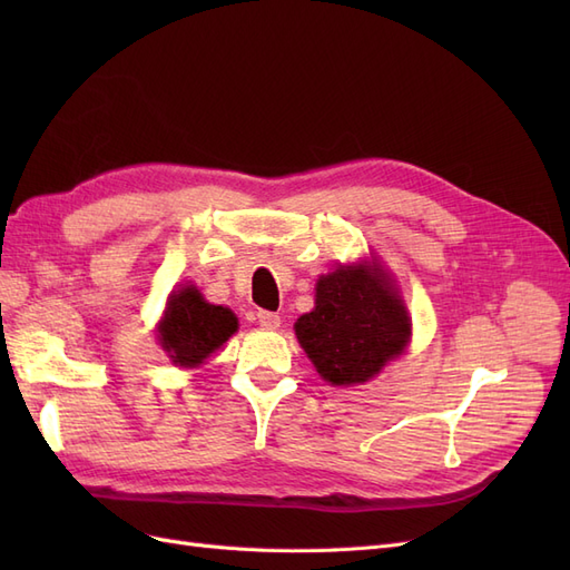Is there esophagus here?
Instances as JSON below:
<instances>
[{
	"label": "esophagus",
	"mask_w": 570,
	"mask_h": 570,
	"mask_svg": "<svg viewBox=\"0 0 570 570\" xmlns=\"http://www.w3.org/2000/svg\"><path fill=\"white\" fill-rule=\"evenodd\" d=\"M256 321H258V325H264V327H278L281 325V316L273 314V312H266V308L256 312Z\"/></svg>",
	"instance_id": "1"
}]
</instances>
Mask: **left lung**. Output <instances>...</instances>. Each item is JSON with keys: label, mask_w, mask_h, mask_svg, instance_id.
I'll list each match as a JSON object with an SVG mask.
<instances>
[{"label": "left lung", "mask_w": 570, "mask_h": 570, "mask_svg": "<svg viewBox=\"0 0 570 570\" xmlns=\"http://www.w3.org/2000/svg\"><path fill=\"white\" fill-rule=\"evenodd\" d=\"M295 333L323 381L356 385L404 352L411 323L387 275L358 264L321 275L314 312L297 318Z\"/></svg>", "instance_id": "1"}]
</instances>
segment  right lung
<instances>
[{
    "label": "right lung",
    "mask_w": 570,
    "mask_h": 570,
    "mask_svg": "<svg viewBox=\"0 0 570 570\" xmlns=\"http://www.w3.org/2000/svg\"><path fill=\"white\" fill-rule=\"evenodd\" d=\"M235 331L237 318L230 308L204 302L195 287H183L168 299L159 340L174 364L199 366Z\"/></svg>",
    "instance_id": "1"
}]
</instances>
